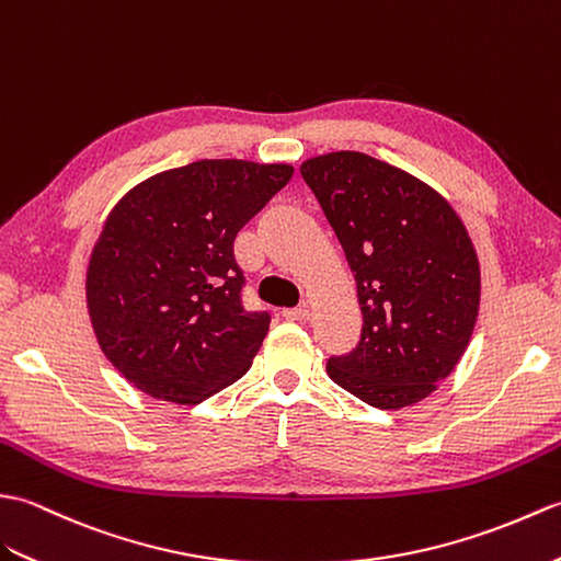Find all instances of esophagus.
Returning <instances> with one entry per match:
<instances>
[{
  "label": "esophagus",
  "instance_id": "1",
  "mask_svg": "<svg viewBox=\"0 0 561 561\" xmlns=\"http://www.w3.org/2000/svg\"><path fill=\"white\" fill-rule=\"evenodd\" d=\"M283 317L288 321H307L309 319V309L302 307H293V309H283Z\"/></svg>",
  "mask_w": 561,
  "mask_h": 561
}]
</instances>
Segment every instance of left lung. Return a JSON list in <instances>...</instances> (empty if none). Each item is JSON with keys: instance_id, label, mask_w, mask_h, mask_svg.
Listing matches in <instances>:
<instances>
[{"instance_id": "8db88e82", "label": "left lung", "mask_w": 561, "mask_h": 561, "mask_svg": "<svg viewBox=\"0 0 561 561\" xmlns=\"http://www.w3.org/2000/svg\"><path fill=\"white\" fill-rule=\"evenodd\" d=\"M357 283L363 333L329 377L367 405L427 398L466 353L480 307V266L466 226L437 194L357 151L300 168Z\"/></svg>"}]
</instances>
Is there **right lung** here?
Returning a JSON list of instances; mask_svg holds the SVG:
<instances>
[{"label":"right lung","mask_w":561,"mask_h":561,"mask_svg":"<svg viewBox=\"0 0 561 561\" xmlns=\"http://www.w3.org/2000/svg\"><path fill=\"white\" fill-rule=\"evenodd\" d=\"M290 178L283 163L196 160L110 210L85 300L105 357L136 389L196 405L252 365L271 314L244 309L232 242Z\"/></svg>","instance_id":"add662e5"}]
</instances>
